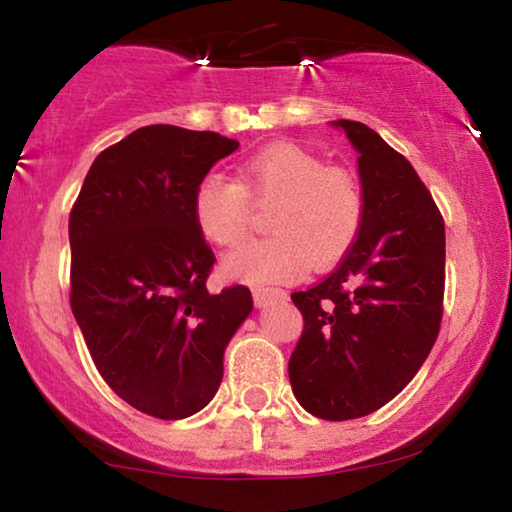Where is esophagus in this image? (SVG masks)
<instances>
[{"mask_svg": "<svg viewBox=\"0 0 512 512\" xmlns=\"http://www.w3.org/2000/svg\"><path fill=\"white\" fill-rule=\"evenodd\" d=\"M284 298H286V291H282V289H256L254 291L256 307H268V305L277 303V300H284Z\"/></svg>", "mask_w": 512, "mask_h": 512, "instance_id": "esophagus-1", "label": "esophagus"}]
</instances>
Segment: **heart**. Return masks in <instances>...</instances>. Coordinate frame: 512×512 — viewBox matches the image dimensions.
<instances>
[{
    "instance_id": "1",
    "label": "heart",
    "mask_w": 512,
    "mask_h": 512,
    "mask_svg": "<svg viewBox=\"0 0 512 512\" xmlns=\"http://www.w3.org/2000/svg\"><path fill=\"white\" fill-rule=\"evenodd\" d=\"M272 205L270 237L237 247L221 275L242 284L296 282L338 263L361 233L366 202L354 174L331 167L305 146L279 142L249 156L240 179L207 174L193 191V221L207 242L233 247L249 228L251 206Z\"/></svg>"
}]
</instances>
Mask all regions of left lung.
<instances>
[{"instance_id": "1", "label": "left lung", "mask_w": 512, "mask_h": 512, "mask_svg": "<svg viewBox=\"0 0 512 512\" xmlns=\"http://www.w3.org/2000/svg\"><path fill=\"white\" fill-rule=\"evenodd\" d=\"M359 153L366 214L338 270L291 300L305 319L289 359L314 417H366L401 394L438 338L445 226L415 167L368 125L333 121Z\"/></svg>"}]
</instances>
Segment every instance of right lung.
Listing matches in <instances>:
<instances>
[{"instance_id":"obj_1","label":"right lung","mask_w":512,"mask_h":512,"mask_svg":"<svg viewBox=\"0 0 512 512\" xmlns=\"http://www.w3.org/2000/svg\"><path fill=\"white\" fill-rule=\"evenodd\" d=\"M237 146L146 125L95 158L69 216L76 324L104 382L151 417L212 401L223 352L254 310L247 286L207 291L214 254L193 221L195 186Z\"/></svg>"}]
</instances>
